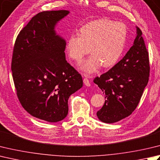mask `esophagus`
<instances>
[{
    "mask_svg": "<svg viewBox=\"0 0 160 160\" xmlns=\"http://www.w3.org/2000/svg\"><path fill=\"white\" fill-rule=\"evenodd\" d=\"M83 82H84V84H85L87 87H90L91 86V84H90L89 80H88V78H84V79H83Z\"/></svg>",
    "mask_w": 160,
    "mask_h": 160,
    "instance_id": "34e87169",
    "label": "esophagus"
}]
</instances>
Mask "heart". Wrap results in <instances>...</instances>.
I'll return each instance as SVG.
<instances>
[{
    "label": "heart",
    "mask_w": 160,
    "mask_h": 160,
    "mask_svg": "<svg viewBox=\"0 0 160 160\" xmlns=\"http://www.w3.org/2000/svg\"><path fill=\"white\" fill-rule=\"evenodd\" d=\"M127 35V27L122 22L98 18L81 27L79 35L71 34L66 48L70 58L76 62H80L89 52L92 53L80 66V69L89 75L101 65L108 68L117 63L123 52Z\"/></svg>",
    "instance_id": "heart-1"
}]
</instances>
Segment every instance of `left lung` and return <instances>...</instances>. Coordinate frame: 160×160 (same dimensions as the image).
Returning <instances> with one entry per match:
<instances>
[{
  "label": "left lung",
  "instance_id": "8db88e82",
  "mask_svg": "<svg viewBox=\"0 0 160 160\" xmlns=\"http://www.w3.org/2000/svg\"><path fill=\"white\" fill-rule=\"evenodd\" d=\"M136 28V38L126 55L110 70L93 80L105 98L96 115L106 123L119 121L132 114L148 82V52L142 30Z\"/></svg>",
  "mask_w": 160,
  "mask_h": 160
}]
</instances>
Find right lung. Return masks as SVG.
<instances>
[{"instance_id":"obj_1","label":"right lung","mask_w":160,"mask_h":160,"mask_svg":"<svg viewBox=\"0 0 160 160\" xmlns=\"http://www.w3.org/2000/svg\"><path fill=\"white\" fill-rule=\"evenodd\" d=\"M68 10L45 11L32 18L16 39L12 77L21 105L32 117L51 123L68 112V100L82 87L81 75L66 60V41L56 34Z\"/></svg>"}]
</instances>
